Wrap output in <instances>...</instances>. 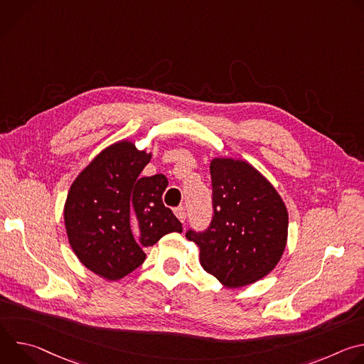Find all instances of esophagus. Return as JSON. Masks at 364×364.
<instances>
[{
	"label": "esophagus",
	"mask_w": 364,
	"mask_h": 364,
	"mask_svg": "<svg viewBox=\"0 0 364 364\" xmlns=\"http://www.w3.org/2000/svg\"><path fill=\"white\" fill-rule=\"evenodd\" d=\"M174 213H176V216H177V219L181 222V223H184V220H186V209L184 207H177V209L174 210Z\"/></svg>",
	"instance_id": "obj_1"
}]
</instances>
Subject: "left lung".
Returning a JSON list of instances; mask_svg holds the SVG:
<instances>
[{"mask_svg":"<svg viewBox=\"0 0 364 364\" xmlns=\"http://www.w3.org/2000/svg\"><path fill=\"white\" fill-rule=\"evenodd\" d=\"M210 226L186 237L200 247V264L225 287L239 288L268 275L284 253L287 207L272 184L250 164L215 159L210 164Z\"/></svg>","mask_w":364,"mask_h":364,"instance_id":"obj_1","label":"left lung"}]
</instances>
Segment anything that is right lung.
<instances>
[{"instance_id":"obj_1","label":"right lung","mask_w":364,"mask_h":364,"mask_svg":"<svg viewBox=\"0 0 364 364\" xmlns=\"http://www.w3.org/2000/svg\"><path fill=\"white\" fill-rule=\"evenodd\" d=\"M151 154L129 141L103 149L73 181L65 225L79 261L96 275L117 281L145 261L144 247L183 232L164 205V174L141 177Z\"/></svg>"}]
</instances>
